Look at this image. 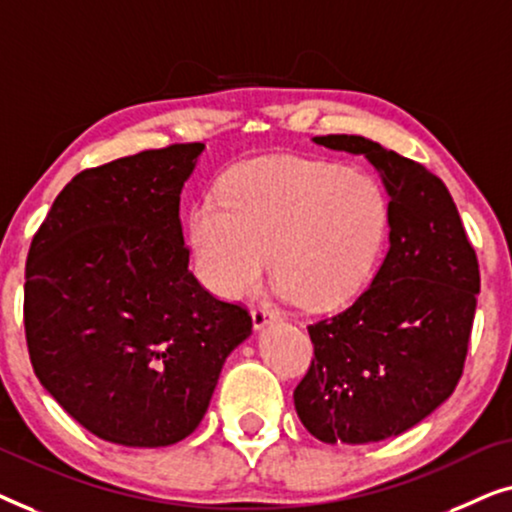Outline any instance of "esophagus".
I'll return each instance as SVG.
<instances>
[{
	"label": "esophagus",
	"mask_w": 512,
	"mask_h": 512,
	"mask_svg": "<svg viewBox=\"0 0 512 512\" xmlns=\"http://www.w3.org/2000/svg\"><path fill=\"white\" fill-rule=\"evenodd\" d=\"M251 319H254L256 331H261V328H265L268 324H275V321H279V312L272 310V307H268V305H261L251 312Z\"/></svg>",
	"instance_id": "esophagus-1"
}]
</instances>
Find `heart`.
Segmentation results:
<instances>
[{
  "label": "heart",
  "instance_id": "b5f03b06",
  "mask_svg": "<svg viewBox=\"0 0 512 512\" xmlns=\"http://www.w3.org/2000/svg\"><path fill=\"white\" fill-rule=\"evenodd\" d=\"M216 200L188 216L200 282L244 298L272 268L284 298L324 310L373 275L389 230L387 193L373 174L331 160L275 156L237 165Z\"/></svg>",
  "mask_w": 512,
  "mask_h": 512
}]
</instances>
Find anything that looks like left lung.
<instances>
[{
  "label": "left lung",
  "instance_id": "8db88e82",
  "mask_svg": "<svg viewBox=\"0 0 512 512\" xmlns=\"http://www.w3.org/2000/svg\"><path fill=\"white\" fill-rule=\"evenodd\" d=\"M363 156L389 195V251L347 310L307 326L312 366L293 391L321 443L401 436L452 396L480 293L478 258L436 174L361 135L312 137Z\"/></svg>",
  "mask_w": 512,
  "mask_h": 512
}]
</instances>
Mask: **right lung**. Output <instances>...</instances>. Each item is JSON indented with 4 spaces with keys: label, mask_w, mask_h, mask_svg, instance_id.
<instances>
[{
    "label": "right lung",
    "mask_w": 512,
    "mask_h": 512,
    "mask_svg": "<svg viewBox=\"0 0 512 512\" xmlns=\"http://www.w3.org/2000/svg\"><path fill=\"white\" fill-rule=\"evenodd\" d=\"M205 144L118 158L69 181L25 265L34 373L83 429L165 447L198 429L251 317L188 270L179 221Z\"/></svg>",
    "instance_id": "obj_1"
}]
</instances>
